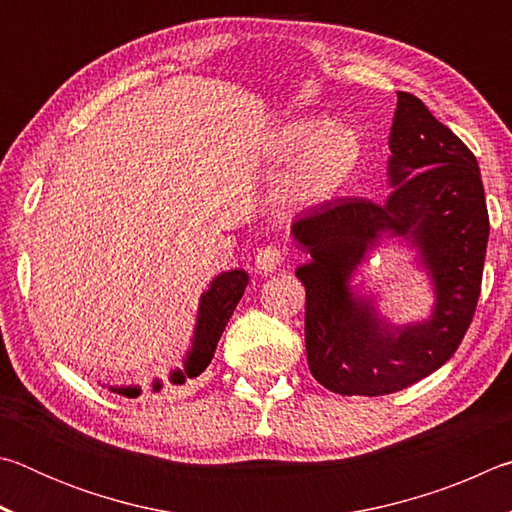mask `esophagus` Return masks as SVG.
<instances>
[{
	"label": "esophagus",
	"mask_w": 512,
	"mask_h": 512,
	"mask_svg": "<svg viewBox=\"0 0 512 512\" xmlns=\"http://www.w3.org/2000/svg\"><path fill=\"white\" fill-rule=\"evenodd\" d=\"M282 259H284V250L282 248H277V246L259 248L257 255H255V271L262 273V275L273 273L275 268L282 264Z\"/></svg>",
	"instance_id": "esophagus-1"
}]
</instances>
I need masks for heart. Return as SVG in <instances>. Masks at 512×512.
Returning a JSON list of instances; mask_svg holds the SVG:
<instances>
[{"instance_id": "obj_1", "label": "heart", "mask_w": 512, "mask_h": 512, "mask_svg": "<svg viewBox=\"0 0 512 512\" xmlns=\"http://www.w3.org/2000/svg\"><path fill=\"white\" fill-rule=\"evenodd\" d=\"M271 153L277 160L293 158L277 185L282 201L318 207L339 196L352 180L361 162V140L343 121L305 117L275 133Z\"/></svg>"}]
</instances>
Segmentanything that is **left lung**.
I'll list each match as a JSON object with an SVG mask.
<instances>
[{"label": "left lung", "instance_id": "1", "mask_svg": "<svg viewBox=\"0 0 512 512\" xmlns=\"http://www.w3.org/2000/svg\"><path fill=\"white\" fill-rule=\"evenodd\" d=\"M384 203L341 198L293 223L309 262L305 345L318 384L341 395H388L452 359L481 293L490 221L472 151L409 92H397ZM386 245L416 253L434 293L430 316L393 324L365 287L369 257Z\"/></svg>", "mask_w": 512, "mask_h": 512}]
</instances>
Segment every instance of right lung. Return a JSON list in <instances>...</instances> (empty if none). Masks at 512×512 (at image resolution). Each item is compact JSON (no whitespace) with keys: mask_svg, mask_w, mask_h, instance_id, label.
Masks as SVG:
<instances>
[{"mask_svg":"<svg viewBox=\"0 0 512 512\" xmlns=\"http://www.w3.org/2000/svg\"><path fill=\"white\" fill-rule=\"evenodd\" d=\"M248 273L244 268H232V271H223L214 277V280L207 284V289L198 298V309H196V323L192 339H189V350L183 357V366L173 368L169 372V384L183 386L187 379H194L201 375V372L210 366L214 357L216 343H219L221 334L232 311L239 305L241 296L248 287ZM162 379L155 377L151 381V393L162 391ZM112 393H119L124 397H140L142 388L137 384L131 386H108Z\"/></svg>","mask_w":512,"mask_h":512,"instance_id":"right-lung-1","label":"right lung"}]
</instances>
